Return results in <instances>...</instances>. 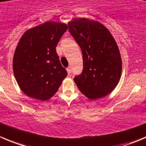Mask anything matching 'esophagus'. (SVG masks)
I'll use <instances>...</instances> for the list:
<instances>
[{"label":"esophagus","mask_w":146,"mask_h":146,"mask_svg":"<svg viewBox=\"0 0 146 146\" xmlns=\"http://www.w3.org/2000/svg\"><path fill=\"white\" fill-rule=\"evenodd\" d=\"M67 71H68V74H70V73H71L72 70H71V68H70V66L68 67V68H67Z\"/></svg>","instance_id":"obj_1"}]
</instances>
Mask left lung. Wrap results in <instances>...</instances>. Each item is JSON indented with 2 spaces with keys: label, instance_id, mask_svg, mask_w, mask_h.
I'll return each instance as SVG.
<instances>
[{
  "label": "left lung",
  "instance_id": "1",
  "mask_svg": "<svg viewBox=\"0 0 146 146\" xmlns=\"http://www.w3.org/2000/svg\"><path fill=\"white\" fill-rule=\"evenodd\" d=\"M68 30L83 55V70L74 82L88 99L107 96L122 74V59L114 37L103 24L83 18L68 22Z\"/></svg>",
  "mask_w": 146,
  "mask_h": 146
}]
</instances>
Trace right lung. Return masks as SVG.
<instances>
[{
    "mask_svg": "<svg viewBox=\"0 0 146 146\" xmlns=\"http://www.w3.org/2000/svg\"><path fill=\"white\" fill-rule=\"evenodd\" d=\"M68 26L45 22L27 30L20 39L13 60L15 78L29 97L45 101L54 96L68 76L56 47Z\"/></svg>",
    "mask_w": 146,
    "mask_h": 146,
    "instance_id": "add662e5",
    "label": "right lung"
}]
</instances>
